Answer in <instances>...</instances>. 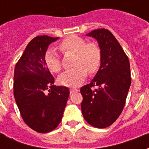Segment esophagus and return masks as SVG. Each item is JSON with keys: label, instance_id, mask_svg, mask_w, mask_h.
<instances>
[{"label": "esophagus", "instance_id": "obj_1", "mask_svg": "<svg viewBox=\"0 0 149 149\" xmlns=\"http://www.w3.org/2000/svg\"><path fill=\"white\" fill-rule=\"evenodd\" d=\"M78 89H77V88H70V93H75V92H77Z\"/></svg>", "mask_w": 149, "mask_h": 149}]
</instances>
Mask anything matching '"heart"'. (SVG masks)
<instances>
[{
  "label": "heart",
  "mask_w": 149,
  "mask_h": 149,
  "mask_svg": "<svg viewBox=\"0 0 149 149\" xmlns=\"http://www.w3.org/2000/svg\"><path fill=\"white\" fill-rule=\"evenodd\" d=\"M58 47L65 54L68 52L75 54L72 61L74 68L66 70L59 76L58 81L62 85L77 86L84 81L88 72L93 75L100 68L102 53L100 46L96 42H86L84 38L72 35L61 40ZM45 60L51 72L57 73L61 70V60L55 49L50 48L46 51Z\"/></svg>",
  "instance_id": "1"
}]
</instances>
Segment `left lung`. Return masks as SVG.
Masks as SVG:
<instances>
[{"mask_svg":"<svg viewBox=\"0 0 149 149\" xmlns=\"http://www.w3.org/2000/svg\"><path fill=\"white\" fill-rule=\"evenodd\" d=\"M87 36L97 40L102 60L95 77L81 88V111L89 125L104 128L116 120L125 107L131 84L130 64L110 31L97 29Z\"/></svg>","mask_w":149,"mask_h":149,"instance_id":"8db88e82","label":"left lung"}]
</instances>
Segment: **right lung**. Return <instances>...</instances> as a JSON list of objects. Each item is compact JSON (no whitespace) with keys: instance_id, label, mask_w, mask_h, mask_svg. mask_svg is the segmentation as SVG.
Here are the masks:
<instances>
[{"instance_id":"right-lung-1","label":"right lung","mask_w":149,"mask_h":149,"mask_svg":"<svg viewBox=\"0 0 149 149\" xmlns=\"http://www.w3.org/2000/svg\"><path fill=\"white\" fill-rule=\"evenodd\" d=\"M57 39L34 37L15 66V100L24 123L40 133L49 132L58 126L69 97L68 88L52 85L54 77L45 60L48 46Z\"/></svg>"}]
</instances>
